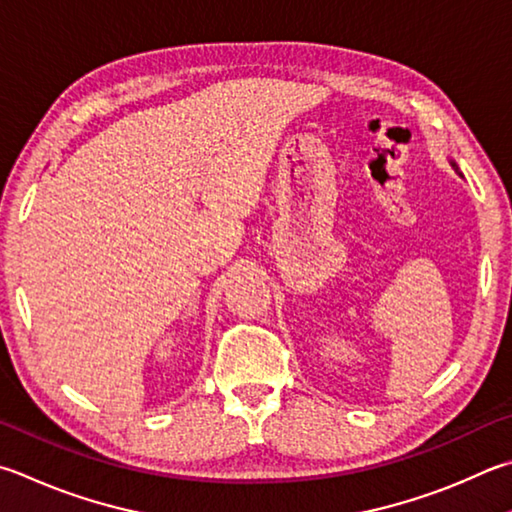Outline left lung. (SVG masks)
Returning <instances> with one entry per match:
<instances>
[{"mask_svg":"<svg viewBox=\"0 0 512 512\" xmlns=\"http://www.w3.org/2000/svg\"><path fill=\"white\" fill-rule=\"evenodd\" d=\"M452 167H454V170H457V163H452Z\"/></svg>","mask_w":512,"mask_h":512,"instance_id":"1","label":"left lung"}]
</instances>
